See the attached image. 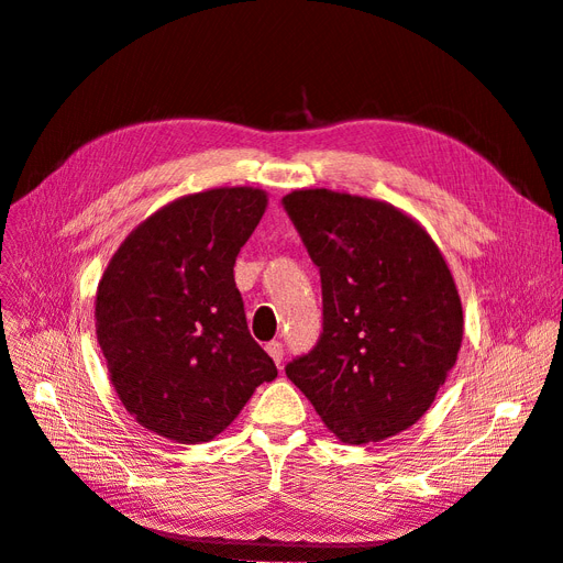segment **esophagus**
<instances>
[{"label":"esophagus","mask_w":563,"mask_h":563,"mask_svg":"<svg viewBox=\"0 0 563 563\" xmlns=\"http://www.w3.org/2000/svg\"><path fill=\"white\" fill-rule=\"evenodd\" d=\"M265 350H267V354L272 356V360H275V364L282 368V362H284V345L279 343V340H269V343L265 345Z\"/></svg>","instance_id":"obj_1"}]
</instances>
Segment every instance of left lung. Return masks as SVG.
<instances>
[{"label":"left lung","instance_id":"8db88e82","mask_svg":"<svg viewBox=\"0 0 563 563\" xmlns=\"http://www.w3.org/2000/svg\"><path fill=\"white\" fill-rule=\"evenodd\" d=\"M321 277L317 345L286 376L345 444L416 424L463 343V305L444 255L387 201L333 190L282 199Z\"/></svg>","mask_w":563,"mask_h":563}]
</instances>
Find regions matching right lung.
<instances>
[{
	"instance_id": "right-lung-1",
	"label": "right lung",
	"mask_w": 563,
	"mask_h": 563,
	"mask_svg": "<svg viewBox=\"0 0 563 563\" xmlns=\"http://www.w3.org/2000/svg\"><path fill=\"white\" fill-rule=\"evenodd\" d=\"M267 207L255 187L180 197L135 228L98 284L110 380L145 430L201 444L277 366L249 333L234 261Z\"/></svg>"
}]
</instances>
